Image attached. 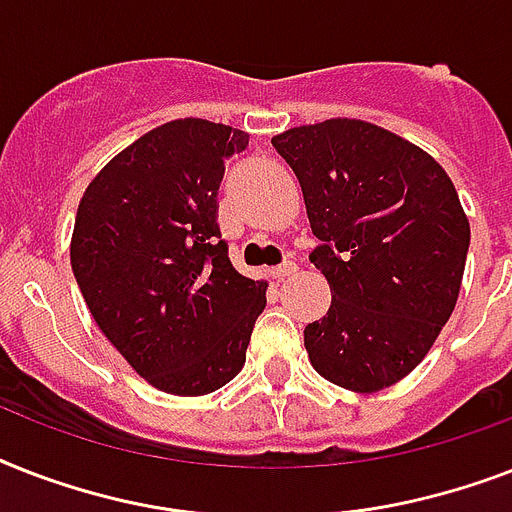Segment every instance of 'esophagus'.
Wrapping results in <instances>:
<instances>
[{
	"label": "esophagus",
	"instance_id": "34e87169",
	"mask_svg": "<svg viewBox=\"0 0 512 512\" xmlns=\"http://www.w3.org/2000/svg\"><path fill=\"white\" fill-rule=\"evenodd\" d=\"M295 273H297L295 263H284V265H279V268H273L271 276L276 281H284V279H289V276H295Z\"/></svg>",
	"mask_w": 512,
	"mask_h": 512
}]
</instances>
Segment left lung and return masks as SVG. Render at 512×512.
Masks as SVG:
<instances>
[{
  "mask_svg": "<svg viewBox=\"0 0 512 512\" xmlns=\"http://www.w3.org/2000/svg\"><path fill=\"white\" fill-rule=\"evenodd\" d=\"M303 188L311 263L332 305L305 327L324 380L353 393L396 385L428 356L460 297L470 223L452 177L420 146L361 119L271 140Z\"/></svg>",
  "mask_w": 512,
  "mask_h": 512,
  "instance_id": "obj_1",
  "label": "left lung"
}]
</instances>
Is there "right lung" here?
Instances as JSON below:
<instances>
[{"instance_id":"1","label":"right lung","mask_w":512,"mask_h":512,"mask_svg":"<svg viewBox=\"0 0 512 512\" xmlns=\"http://www.w3.org/2000/svg\"><path fill=\"white\" fill-rule=\"evenodd\" d=\"M249 135L207 119L146 132L92 177L71 268L100 332L154 388L207 396L241 372L268 281L241 276L217 225L225 162Z\"/></svg>"}]
</instances>
